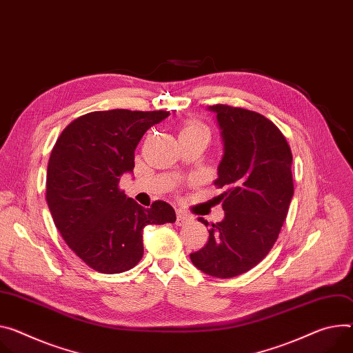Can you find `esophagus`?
<instances>
[{
	"instance_id": "1",
	"label": "esophagus",
	"mask_w": 353,
	"mask_h": 353,
	"mask_svg": "<svg viewBox=\"0 0 353 353\" xmlns=\"http://www.w3.org/2000/svg\"><path fill=\"white\" fill-rule=\"evenodd\" d=\"M191 221V216L190 215H187L185 212H183V211H177V218H176V223L179 227H183V225H185V223H188Z\"/></svg>"
}]
</instances>
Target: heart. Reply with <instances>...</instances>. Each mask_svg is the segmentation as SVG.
Segmentation results:
<instances>
[{
    "label": "heart",
    "instance_id": "1",
    "mask_svg": "<svg viewBox=\"0 0 353 353\" xmlns=\"http://www.w3.org/2000/svg\"><path fill=\"white\" fill-rule=\"evenodd\" d=\"M197 131H204V132H207V134H208V130H207V126H205V125H203V123H200V122H197V121H188L187 123H184V125L181 126L180 134H185V132H197Z\"/></svg>",
    "mask_w": 353,
    "mask_h": 353
}]
</instances>
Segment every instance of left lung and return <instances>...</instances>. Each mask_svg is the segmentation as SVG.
Wrapping results in <instances>:
<instances>
[{
    "label": "left lung",
    "mask_w": 353,
    "mask_h": 353,
    "mask_svg": "<svg viewBox=\"0 0 353 353\" xmlns=\"http://www.w3.org/2000/svg\"><path fill=\"white\" fill-rule=\"evenodd\" d=\"M208 110L216 114L223 145L214 184L227 188L218 196L225 216L190 259L201 272L228 279L254 268L273 248L294 194L293 156L266 117L223 104Z\"/></svg>",
    "instance_id": "left-lung-1"
}]
</instances>
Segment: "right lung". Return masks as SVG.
I'll return each instance as SVG.
<instances>
[{"label":"right lung","instance_id":"obj_1","mask_svg":"<svg viewBox=\"0 0 353 353\" xmlns=\"http://www.w3.org/2000/svg\"><path fill=\"white\" fill-rule=\"evenodd\" d=\"M168 111H94L69 123L57 138L48 165L46 201L61 238L100 273L132 269L143 256L146 225L176 221L165 201L143 208L118 184L132 173L135 149Z\"/></svg>","mask_w":353,"mask_h":353}]
</instances>
